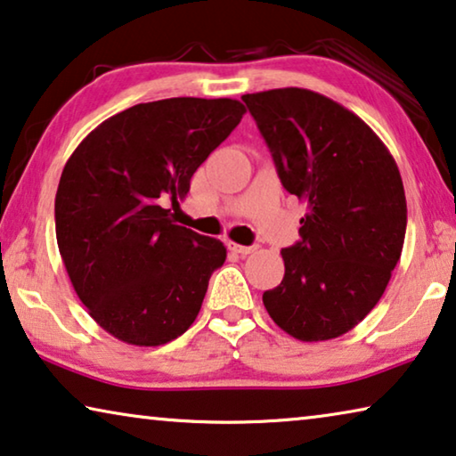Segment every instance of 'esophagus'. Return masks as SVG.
Returning a JSON list of instances; mask_svg holds the SVG:
<instances>
[{"label": "esophagus", "mask_w": 456, "mask_h": 456, "mask_svg": "<svg viewBox=\"0 0 456 456\" xmlns=\"http://www.w3.org/2000/svg\"><path fill=\"white\" fill-rule=\"evenodd\" d=\"M229 249L233 251V254H240V256H249L256 251L254 246H240V243H233V241H229Z\"/></svg>", "instance_id": "34e87169"}]
</instances>
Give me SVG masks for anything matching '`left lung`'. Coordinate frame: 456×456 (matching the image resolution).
Returning <instances> with one entry per match:
<instances>
[{"instance_id":"1","label":"left lung","mask_w":456,"mask_h":456,"mask_svg":"<svg viewBox=\"0 0 456 456\" xmlns=\"http://www.w3.org/2000/svg\"><path fill=\"white\" fill-rule=\"evenodd\" d=\"M282 186L307 205L284 278L262 295L301 342L339 338L383 297L402 257L407 205L397 163L372 128L322 94L281 87L241 98Z\"/></svg>"}]
</instances>
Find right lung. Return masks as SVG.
Masks as SVG:
<instances>
[{
	"mask_svg": "<svg viewBox=\"0 0 456 456\" xmlns=\"http://www.w3.org/2000/svg\"><path fill=\"white\" fill-rule=\"evenodd\" d=\"M231 98H167L114 114L79 142L54 196L59 254L102 330L161 346L194 323L227 248L175 225L200 163L240 125Z\"/></svg>",
	"mask_w": 456,
	"mask_h": 456,
	"instance_id": "right-lung-1",
	"label": "right lung"
}]
</instances>
